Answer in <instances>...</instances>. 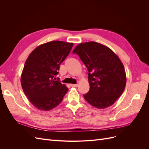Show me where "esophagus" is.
Returning a JSON list of instances; mask_svg holds the SVG:
<instances>
[{
	"instance_id": "esophagus-1",
	"label": "esophagus",
	"mask_w": 149,
	"mask_h": 149,
	"mask_svg": "<svg viewBox=\"0 0 149 149\" xmlns=\"http://www.w3.org/2000/svg\"><path fill=\"white\" fill-rule=\"evenodd\" d=\"M71 86L72 87L76 88V87H78V84H71Z\"/></svg>"
}]
</instances>
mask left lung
Returning <instances> with one entry per match:
<instances>
[{
    "label": "left lung",
    "mask_w": 149,
    "mask_h": 149,
    "mask_svg": "<svg viewBox=\"0 0 149 149\" xmlns=\"http://www.w3.org/2000/svg\"><path fill=\"white\" fill-rule=\"evenodd\" d=\"M87 67L90 89L83 96L97 109L112 106L123 94L126 84L124 65L118 56L101 43H79L73 51Z\"/></svg>",
    "instance_id": "8db88e82"
}]
</instances>
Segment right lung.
<instances>
[{
	"label": "right lung",
	"instance_id": "1",
	"mask_svg": "<svg viewBox=\"0 0 149 149\" xmlns=\"http://www.w3.org/2000/svg\"><path fill=\"white\" fill-rule=\"evenodd\" d=\"M73 45V43L49 42L37 47L26 59L21 75L22 87L30 102L39 110L53 109L68 91L55 76Z\"/></svg>",
	"mask_w": 149,
	"mask_h": 149
}]
</instances>
